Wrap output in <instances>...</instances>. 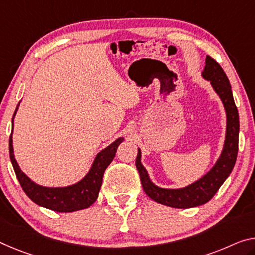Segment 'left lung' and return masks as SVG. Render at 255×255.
<instances>
[{
	"label": "left lung",
	"instance_id": "obj_1",
	"mask_svg": "<svg viewBox=\"0 0 255 255\" xmlns=\"http://www.w3.org/2000/svg\"><path fill=\"white\" fill-rule=\"evenodd\" d=\"M202 77L210 82L214 92L222 101L226 112V136L221 154L214 165L203 177L190 185L173 189V188H162L151 181L146 167L141 163L140 148H138V156L135 159V166L139 172L144 193L152 201L175 209H190L209 202L232 173L237 159L240 116L235 105L230 82L221 66L209 56L206 57L205 68L202 72Z\"/></svg>",
	"mask_w": 255,
	"mask_h": 255
}]
</instances>
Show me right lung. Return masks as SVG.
<instances>
[{
	"mask_svg": "<svg viewBox=\"0 0 255 255\" xmlns=\"http://www.w3.org/2000/svg\"><path fill=\"white\" fill-rule=\"evenodd\" d=\"M19 104L12 117V132H11L9 139V154L15 175H17L22 190L37 205L56 211V212L67 213L88 209L97 201L106 168L114 159L117 148L123 142L124 138L121 136L106 147L105 149L98 152L88 173L80 181L65 187H46L38 185L26 173H23L14 157L12 141L13 120L15 114H17Z\"/></svg>",
	"mask_w": 255,
	"mask_h": 255,
	"instance_id": "add662e5",
	"label": "right lung"
}]
</instances>
